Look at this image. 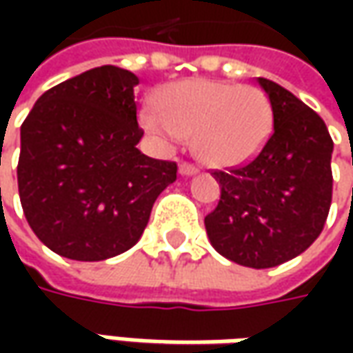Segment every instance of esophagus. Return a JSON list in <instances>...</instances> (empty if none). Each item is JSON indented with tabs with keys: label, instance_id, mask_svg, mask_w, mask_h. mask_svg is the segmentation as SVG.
Masks as SVG:
<instances>
[{
	"label": "esophagus",
	"instance_id": "esophagus-1",
	"mask_svg": "<svg viewBox=\"0 0 353 353\" xmlns=\"http://www.w3.org/2000/svg\"><path fill=\"white\" fill-rule=\"evenodd\" d=\"M179 172H181L183 176H192V174H196L198 169L194 165H190V163H183V165L179 167Z\"/></svg>",
	"mask_w": 353,
	"mask_h": 353
}]
</instances>
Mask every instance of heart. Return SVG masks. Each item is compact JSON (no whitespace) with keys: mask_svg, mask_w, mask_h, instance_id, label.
I'll list each match as a JSON object with an SVG mask.
<instances>
[{"mask_svg":"<svg viewBox=\"0 0 353 353\" xmlns=\"http://www.w3.org/2000/svg\"><path fill=\"white\" fill-rule=\"evenodd\" d=\"M157 110L143 112V128L163 143L192 137L198 159L212 167H234L253 159L273 125L263 92L222 80L174 82L159 94Z\"/></svg>","mask_w":353,"mask_h":353,"instance_id":"heart-1","label":"heart"}]
</instances>
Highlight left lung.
Listing matches in <instances>:
<instances>
[{"label": "left lung", "instance_id": "8db88e82", "mask_svg": "<svg viewBox=\"0 0 353 353\" xmlns=\"http://www.w3.org/2000/svg\"><path fill=\"white\" fill-rule=\"evenodd\" d=\"M273 110V133L250 163L214 170L222 194L204 218L225 259L267 269L301 255L320 236L332 202L334 143L322 117L294 94L257 78Z\"/></svg>", "mask_w": 353, "mask_h": 353}]
</instances>
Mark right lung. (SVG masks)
<instances>
[{"instance_id":"obj_1","label":"right lung","mask_w":353,"mask_h":353,"mask_svg":"<svg viewBox=\"0 0 353 353\" xmlns=\"http://www.w3.org/2000/svg\"><path fill=\"white\" fill-rule=\"evenodd\" d=\"M137 84L112 64L92 68L47 90L21 125V206L62 257L103 261L133 248L176 181V163L137 149Z\"/></svg>"}]
</instances>
